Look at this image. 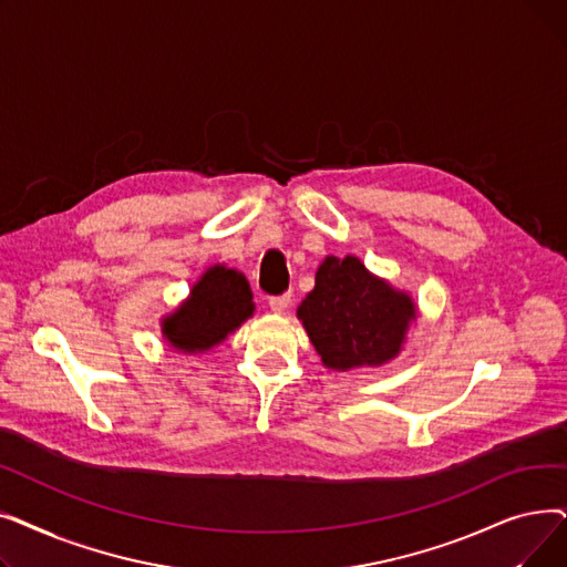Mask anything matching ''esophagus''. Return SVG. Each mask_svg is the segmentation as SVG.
<instances>
[{
    "label": "esophagus",
    "mask_w": 567,
    "mask_h": 567,
    "mask_svg": "<svg viewBox=\"0 0 567 567\" xmlns=\"http://www.w3.org/2000/svg\"><path fill=\"white\" fill-rule=\"evenodd\" d=\"M289 303H291V296H289V293L271 296V299H268V308H271L274 312H285Z\"/></svg>",
    "instance_id": "obj_1"
}]
</instances>
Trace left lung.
<instances>
[{
	"instance_id": "obj_1",
	"label": "left lung",
	"mask_w": 567,
	"mask_h": 567,
	"mask_svg": "<svg viewBox=\"0 0 567 567\" xmlns=\"http://www.w3.org/2000/svg\"><path fill=\"white\" fill-rule=\"evenodd\" d=\"M296 315L321 363L344 372L398 355L415 306L406 293L370 276L361 259L326 257Z\"/></svg>"
}]
</instances>
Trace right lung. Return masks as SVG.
<instances>
[{
    "mask_svg": "<svg viewBox=\"0 0 567 567\" xmlns=\"http://www.w3.org/2000/svg\"><path fill=\"white\" fill-rule=\"evenodd\" d=\"M248 280L234 268L214 266L193 287L190 299L167 321L163 333L182 351H204L218 344L252 315Z\"/></svg>",
    "mask_w": 567,
    "mask_h": 567,
    "instance_id": "1",
    "label": "right lung"
}]
</instances>
